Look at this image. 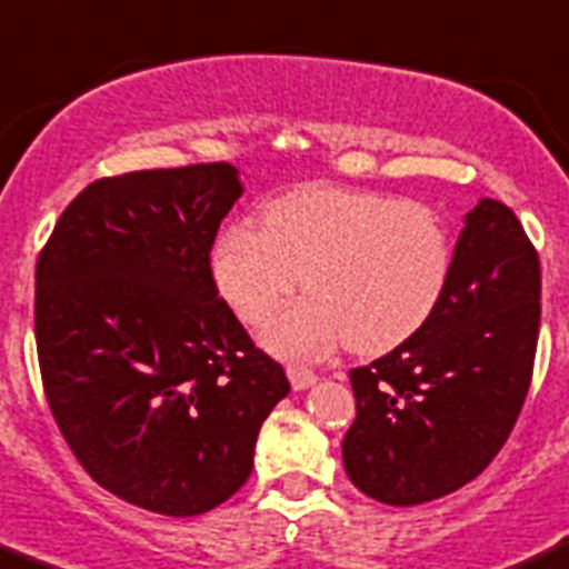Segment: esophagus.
I'll return each instance as SVG.
<instances>
[{
    "mask_svg": "<svg viewBox=\"0 0 569 569\" xmlns=\"http://www.w3.org/2000/svg\"><path fill=\"white\" fill-rule=\"evenodd\" d=\"M286 373H289V381L295 390H309V387L317 381L315 370L302 368V365H289V368H286Z\"/></svg>",
    "mask_w": 569,
    "mask_h": 569,
    "instance_id": "1",
    "label": "esophagus"
}]
</instances>
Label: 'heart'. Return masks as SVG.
Listing matches in <instances>:
<instances>
[{
  "mask_svg": "<svg viewBox=\"0 0 569 569\" xmlns=\"http://www.w3.org/2000/svg\"><path fill=\"white\" fill-rule=\"evenodd\" d=\"M455 247L440 212L376 190L309 184L260 210V230L232 224L216 238L212 280L249 326L295 291L263 342L286 359H317L348 342L381 353L427 326L452 278Z\"/></svg>",
  "mask_w": 569,
  "mask_h": 569,
  "instance_id": "obj_1",
  "label": "heart"
}]
</instances>
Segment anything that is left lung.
<instances>
[{"mask_svg": "<svg viewBox=\"0 0 569 569\" xmlns=\"http://www.w3.org/2000/svg\"><path fill=\"white\" fill-rule=\"evenodd\" d=\"M539 254L511 207L466 212L452 278L421 331L350 370V482L387 506H421L475 480L517 423L533 376Z\"/></svg>", "mask_w": 569, "mask_h": 569, "instance_id": "obj_1", "label": "left lung"}]
</instances>
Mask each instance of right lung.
<instances>
[{
	"label": "right lung",
	"mask_w": 569,
	"mask_h": 569,
	"mask_svg": "<svg viewBox=\"0 0 569 569\" xmlns=\"http://www.w3.org/2000/svg\"><path fill=\"white\" fill-rule=\"evenodd\" d=\"M241 193L230 162L98 179L36 263V348L63 440L106 491L164 517L230 500L291 390L212 280Z\"/></svg>",
	"instance_id": "add662e5"
}]
</instances>
